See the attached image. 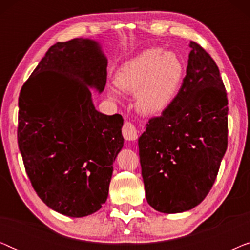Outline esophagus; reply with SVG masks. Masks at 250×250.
<instances>
[{
  "instance_id": "1",
  "label": "esophagus",
  "mask_w": 250,
  "mask_h": 250,
  "mask_svg": "<svg viewBox=\"0 0 250 250\" xmlns=\"http://www.w3.org/2000/svg\"><path fill=\"white\" fill-rule=\"evenodd\" d=\"M123 136H124V139L126 141H135L136 139H138V129L134 125L132 124V123L129 122H125L124 123V126H123Z\"/></svg>"
}]
</instances>
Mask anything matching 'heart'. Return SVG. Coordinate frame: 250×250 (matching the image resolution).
Listing matches in <instances>:
<instances>
[{
	"label": "heart",
	"instance_id": "b5f03b06",
	"mask_svg": "<svg viewBox=\"0 0 250 250\" xmlns=\"http://www.w3.org/2000/svg\"><path fill=\"white\" fill-rule=\"evenodd\" d=\"M186 78V64L179 54L151 47L125 62L116 75L121 90L135 93L136 107L145 114H159L175 100ZM109 97L119 98L117 88Z\"/></svg>",
	"mask_w": 250,
	"mask_h": 250
}]
</instances>
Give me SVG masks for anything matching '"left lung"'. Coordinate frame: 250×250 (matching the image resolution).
Instances as JSON below:
<instances>
[{"label": "left lung", "mask_w": 250, "mask_h": 250, "mask_svg": "<svg viewBox=\"0 0 250 250\" xmlns=\"http://www.w3.org/2000/svg\"><path fill=\"white\" fill-rule=\"evenodd\" d=\"M187 75L172 104L146 124L139 155L148 204L165 214L198 206L228 148V98L220 70L190 42Z\"/></svg>", "instance_id": "obj_1"}]
</instances>
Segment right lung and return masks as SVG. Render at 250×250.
Listing matches in <instances>:
<instances>
[{"instance_id": "right-lung-1", "label": "right lung", "mask_w": 250, "mask_h": 250, "mask_svg": "<svg viewBox=\"0 0 250 250\" xmlns=\"http://www.w3.org/2000/svg\"><path fill=\"white\" fill-rule=\"evenodd\" d=\"M108 60L90 39L58 42L19 95L18 146L30 183L44 204L69 217L100 209L108 198L112 164L124 146L121 115L99 112Z\"/></svg>"}]
</instances>
